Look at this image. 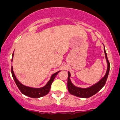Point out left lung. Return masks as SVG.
Returning <instances> with one entry per match:
<instances>
[{"instance_id": "left-lung-1", "label": "left lung", "mask_w": 120, "mask_h": 120, "mask_svg": "<svg viewBox=\"0 0 120 120\" xmlns=\"http://www.w3.org/2000/svg\"><path fill=\"white\" fill-rule=\"evenodd\" d=\"M104 52H105V56H106V62H107V71H106V72L105 75H104V77L101 79H100V81H99L97 83L92 85L90 86L83 88L75 86L72 83L71 79H70L71 74H70L69 71H68L67 88L70 94L79 98H88L91 97L93 95H95L96 93H98L104 86V85L106 83L107 77H108L109 72L110 70V63L108 60V59H107V53L106 52L105 46H104Z\"/></svg>"}]
</instances>
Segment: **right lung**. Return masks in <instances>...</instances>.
<instances>
[{"instance_id":"1","label":"right lung","mask_w":120,"mask_h":120,"mask_svg":"<svg viewBox=\"0 0 120 120\" xmlns=\"http://www.w3.org/2000/svg\"><path fill=\"white\" fill-rule=\"evenodd\" d=\"M13 56H14V54H13L11 61H13ZM60 71H57V72H56V73L52 75L50 80L48 82V83H47L44 86L41 87V88H32V87H30L24 85L22 84V83L18 80L17 78L15 77V74H14V71H13V66H11L12 77H13V79H14V81H15V82L16 83L17 86H18L19 89H20L21 92L22 93V94H24V95L32 98H39L46 95L49 92V91H50L51 85L53 81H54V79L55 78V77H56V75L58 74V73H59Z\"/></svg>"}]
</instances>
